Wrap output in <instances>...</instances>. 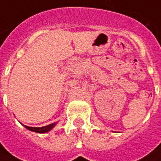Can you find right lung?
<instances>
[{
  "label": "right lung",
  "instance_id": "1",
  "mask_svg": "<svg viewBox=\"0 0 161 161\" xmlns=\"http://www.w3.org/2000/svg\"><path fill=\"white\" fill-rule=\"evenodd\" d=\"M56 125H57V123H52L50 125H46V126H42V127H30V126H27V125H24V126L30 131H35V132H37V133H45V132H48L49 131H50Z\"/></svg>",
  "mask_w": 161,
  "mask_h": 161
}]
</instances>
